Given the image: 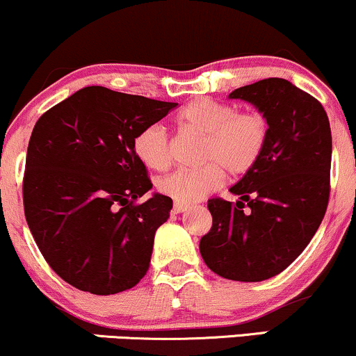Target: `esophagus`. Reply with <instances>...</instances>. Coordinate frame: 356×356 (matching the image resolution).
I'll list each match as a JSON object with an SVG mask.
<instances>
[{
	"instance_id": "esophagus-1",
	"label": "esophagus",
	"mask_w": 356,
	"mask_h": 356,
	"mask_svg": "<svg viewBox=\"0 0 356 356\" xmlns=\"http://www.w3.org/2000/svg\"><path fill=\"white\" fill-rule=\"evenodd\" d=\"M187 209H189V206H187V204L175 202L174 207H172V212H174V214H181V212H186Z\"/></svg>"
}]
</instances>
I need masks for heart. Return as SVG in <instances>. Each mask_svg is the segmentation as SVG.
<instances>
[{
	"label": "heart",
	"mask_w": 356,
	"mask_h": 356,
	"mask_svg": "<svg viewBox=\"0 0 356 356\" xmlns=\"http://www.w3.org/2000/svg\"><path fill=\"white\" fill-rule=\"evenodd\" d=\"M179 125L204 137L199 150L202 165L177 169L159 179V192L175 202H197L222 186L224 172L231 177L248 174L263 155L268 140V120L259 112H236L234 107L209 99H197L177 113ZM134 152L150 170L170 164L169 137L161 125H147L134 138Z\"/></svg>",
	"instance_id": "obj_1"
}]
</instances>
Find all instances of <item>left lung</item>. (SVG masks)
Here are the masks:
<instances>
[{"mask_svg": "<svg viewBox=\"0 0 356 356\" xmlns=\"http://www.w3.org/2000/svg\"><path fill=\"white\" fill-rule=\"evenodd\" d=\"M229 99L266 117L268 140L257 164L229 189L236 204L207 201L212 227L199 251L216 275L256 283L284 271L325 218L332 130L320 102L284 79L236 88Z\"/></svg>", "mask_w": 356, "mask_h": 356, "instance_id": "obj_1", "label": "left lung"}]
</instances>
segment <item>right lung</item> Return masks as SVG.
Returning a JSON list of instances; mask_svg holds the SVG:
<instances>
[{"label": "right lung", "instance_id": "obj_1", "mask_svg": "<svg viewBox=\"0 0 356 356\" xmlns=\"http://www.w3.org/2000/svg\"><path fill=\"white\" fill-rule=\"evenodd\" d=\"M177 104L85 87L36 122L23 202L47 263L68 284L115 295L145 276L172 199L154 192L134 138Z\"/></svg>", "mask_w": 356, "mask_h": 356}]
</instances>
